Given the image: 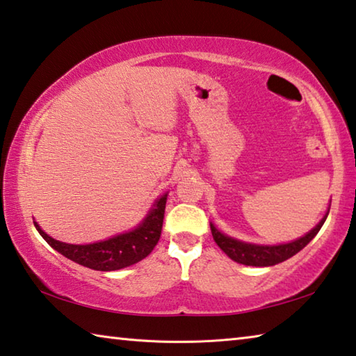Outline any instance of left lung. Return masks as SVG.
<instances>
[{
    "label": "left lung",
    "mask_w": 356,
    "mask_h": 356,
    "mask_svg": "<svg viewBox=\"0 0 356 356\" xmlns=\"http://www.w3.org/2000/svg\"><path fill=\"white\" fill-rule=\"evenodd\" d=\"M328 213L323 216L321 222L309 231L306 236L293 240L291 243H282V245H254V243H246L240 242L237 238H232L226 236V234L220 232L212 222H210V231L215 243L226 252V254L238 264L251 265V267H270V265H276L280 262L287 261L289 257L297 254L308 245L312 238L317 236V232L321 231L325 220H327Z\"/></svg>",
    "instance_id": "left-lung-1"
}]
</instances>
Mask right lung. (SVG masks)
Wrapping results in <instances>:
<instances>
[{
  "instance_id": "right-lung-1",
  "label": "right lung",
  "mask_w": 356,
  "mask_h": 356,
  "mask_svg": "<svg viewBox=\"0 0 356 356\" xmlns=\"http://www.w3.org/2000/svg\"><path fill=\"white\" fill-rule=\"evenodd\" d=\"M166 197L168 195H163L155 201L146 218L134 231L119 234L116 237L97 243H64L45 234L35 221L34 226L51 248H55L70 261L80 264L83 267L100 270V272H113V270H120L143 261L155 248L160 240L161 226H163Z\"/></svg>"
}]
</instances>
